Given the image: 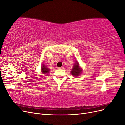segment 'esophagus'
Segmentation results:
<instances>
[{
	"instance_id": "1",
	"label": "esophagus",
	"mask_w": 125,
	"mask_h": 125,
	"mask_svg": "<svg viewBox=\"0 0 125 125\" xmlns=\"http://www.w3.org/2000/svg\"><path fill=\"white\" fill-rule=\"evenodd\" d=\"M59 69H62V70H63V69H64L65 68H64L63 67H61L59 68Z\"/></svg>"
}]
</instances>
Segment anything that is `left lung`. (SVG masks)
<instances>
[{
	"label": "left lung",
	"mask_w": 125,
	"mask_h": 125,
	"mask_svg": "<svg viewBox=\"0 0 125 125\" xmlns=\"http://www.w3.org/2000/svg\"><path fill=\"white\" fill-rule=\"evenodd\" d=\"M82 73V69L79 66L78 62H75V63L73 65V69L71 71V73L73 77H77L80 75Z\"/></svg>",
	"instance_id": "left-lung-1"
}]
</instances>
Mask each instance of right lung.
Returning <instances> with one entry per match:
<instances>
[{
	"label": "right lung",
	"instance_id": "obj_1",
	"mask_svg": "<svg viewBox=\"0 0 125 125\" xmlns=\"http://www.w3.org/2000/svg\"><path fill=\"white\" fill-rule=\"evenodd\" d=\"M41 72L43 74H47L50 72V69L44 65V64H42V65L41 66Z\"/></svg>",
	"mask_w": 125,
	"mask_h": 125
}]
</instances>
